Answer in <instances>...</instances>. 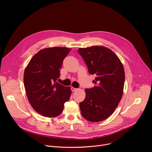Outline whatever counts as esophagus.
Segmentation results:
<instances>
[{"instance_id": "1", "label": "esophagus", "mask_w": 152, "mask_h": 152, "mask_svg": "<svg viewBox=\"0 0 152 152\" xmlns=\"http://www.w3.org/2000/svg\"><path fill=\"white\" fill-rule=\"evenodd\" d=\"M71 90H72V91L73 92H75V91H76L78 89H77V88H74V87H72V88H71Z\"/></svg>"}]
</instances>
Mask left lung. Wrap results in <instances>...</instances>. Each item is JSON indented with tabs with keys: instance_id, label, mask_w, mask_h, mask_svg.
I'll return each instance as SVG.
<instances>
[{
	"instance_id": "8db88e82",
	"label": "left lung",
	"mask_w": 152,
	"mask_h": 152,
	"mask_svg": "<svg viewBox=\"0 0 152 152\" xmlns=\"http://www.w3.org/2000/svg\"><path fill=\"white\" fill-rule=\"evenodd\" d=\"M90 75L96 76L94 87L85 90L86 96L79 103L82 115L91 122L110 117L123 94L124 70L120 59L111 49L102 46L79 48Z\"/></svg>"
}]
</instances>
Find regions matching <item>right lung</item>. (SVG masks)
<instances>
[{
    "instance_id": "obj_1",
    "label": "right lung",
    "mask_w": 152,
    "mask_h": 152,
    "mask_svg": "<svg viewBox=\"0 0 152 152\" xmlns=\"http://www.w3.org/2000/svg\"><path fill=\"white\" fill-rule=\"evenodd\" d=\"M71 49L62 47L41 49L31 58L23 76L26 93L33 109L42 116L59 115L72 94L70 86L56 82L64 59Z\"/></svg>"
}]
</instances>
